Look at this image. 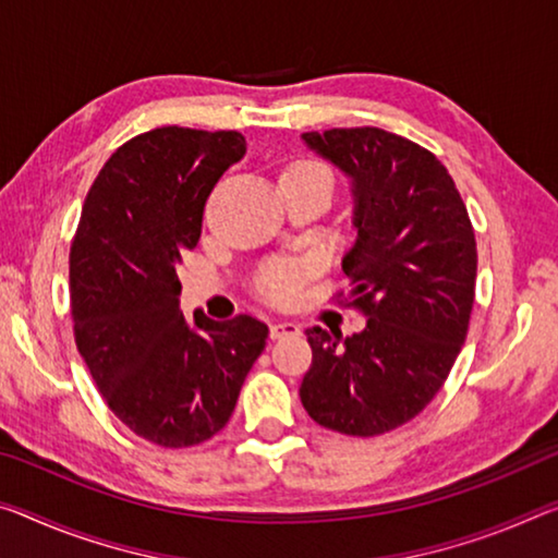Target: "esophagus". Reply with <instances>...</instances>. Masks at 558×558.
<instances>
[{"mask_svg": "<svg viewBox=\"0 0 558 558\" xmlns=\"http://www.w3.org/2000/svg\"><path fill=\"white\" fill-rule=\"evenodd\" d=\"M298 332H300V325H295V323H270V338L272 340L288 338V335H298Z\"/></svg>", "mask_w": 558, "mask_h": 558, "instance_id": "obj_1", "label": "esophagus"}]
</instances>
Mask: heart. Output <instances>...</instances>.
Returning <instances> with one entry per match:
<instances>
[{
    "label": "heart",
    "instance_id": "b5f03b06",
    "mask_svg": "<svg viewBox=\"0 0 558 558\" xmlns=\"http://www.w3.org/2000/svg\"><path fill=\"white\" fill-rule=\"evenodd\" d=\"M305 168L327 173L325 168L317 163H305ZM315 268H317L315 260H290V263L265 265L253 280L255 293L272 305H293L300 298V293H303L305 280L313 278Z\"/></svg>",
    "mask_w": 558,
    "mask_h": 558
}]
</instances>
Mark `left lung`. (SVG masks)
Masks as SVG:
<instances>
[{
  "label": "left lung",
  "mask_w": 558,
  "mask_h": 558,
  "mask_svg": "<svg viewBox=\"0 0 558 558\" xmlns=\"http://www.w3.org/2000/svg\"><path fill=\"white\" fill-rule=\"evenodd\" d=\"M303 141L352 181L357 238L342 258V303L362 332L305 330L307 414L350 437H377L432 402L462 350L474 305L476 241L452 175L435 154L375 126L307 131Z\"/></svg>",
  "instance_id": "1"
}]
</instances>
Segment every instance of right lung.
<instances>
[{
    "mask_svg": "<svg viewBox=\"0 0 558 558\" xmlns=\"http://www.w3.org/2000/svg\"><path fill=\"white\" fill-rule=\"evenodd\" d=\"M245 156L238 131L163 126L119 146L84 201L69 253L74 338L109 410L161 447L226 427L268 325L253 315L183 317L181 253L203 208Z\"/></svg>",
    "mask_w": 558,
    "mask_h": 558,
    "instance_id": "right-lung-1",
    "label": "right lung"
}]
</instances>
